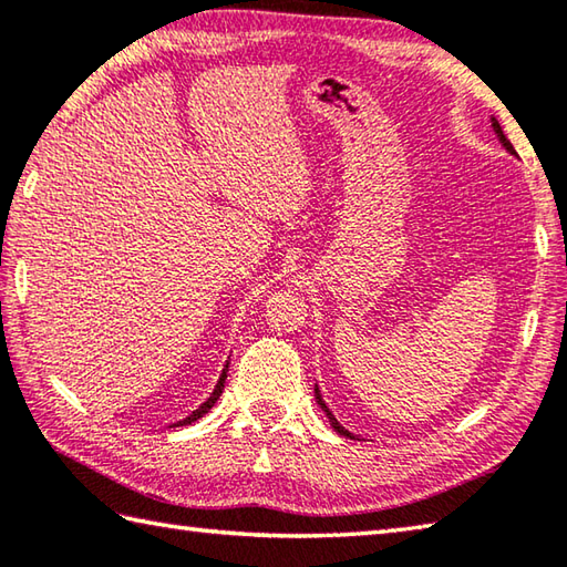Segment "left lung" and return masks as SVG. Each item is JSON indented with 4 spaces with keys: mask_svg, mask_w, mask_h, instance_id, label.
<instances>
[{
    "mask_svg": "<svg viewBox=\"0 0 567 567\" xmlns=\"http://www.w3.org/2000/svg\"><path fill=\"white\" fill-rule=\"evenodd\" d=\"M494 131H496V135H498V141L501 143H504V147H506V151H511V153H514V145H511V141H508V137L504 135V131H501V125H498V121H494ZM316 402L320 404V410H323L326 414H328V422H330V426H333V430L338 432V434H343V436H350V440H352V434L348 432V430H343V426H340V422L336 420V416H333V412H330L328 408H326V402H323V398H320V392H318V388H316Z\"/></svg>",
    "mask_w": 567,
    "mask_h": 567,
    "instance_id": "8db88e82",
    "label": "left lung"
}]
</instances>
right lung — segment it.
<instances>
[{
	"label": "right lung",
	"instance_id": "add662e5",
	"mask_svg": "<svg viewBox=\"0 0 567 567\" xmlns=\"http://www.w3.org/2000/svg\"><path fill=\"white\" fill-rule=\"evenodd\" d=\"M227 370H229V362L227 365H224V370H221V375H219V382H217V388H215V392L209 394V400L205 402V404H199V408L192 412L189 416H185L183 422H177V426H183V424H192V422H197L202 414H207L212 408H215V402L219 400V394H221V390H224V380H227Z\"/></svg>",
	"mask_w": 567,
	"mask_h": 567
}]
</instances>
